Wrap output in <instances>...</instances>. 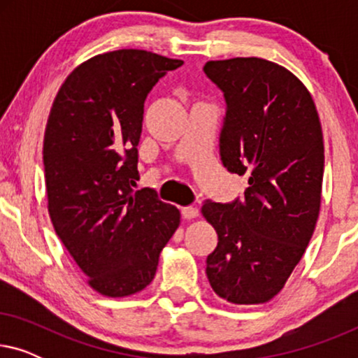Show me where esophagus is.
<instances>
[{
  "mask_svg": "<svg viewBox=\"0 0 358 358\" xmlns=\"http://www.w3.org/2000/svg\"><path fill=\"white\" fill-rule=\"evenodd\" d=\"M180 212H182V217L185 220H194V218L199 217V208L197 207H184L182 210H180Z\"/></svg>",
  "mask_w": 358,
  "mask_h": 358,
  "instance_id": "obj_1",
  "label": "esophagus"
}]
</instances>
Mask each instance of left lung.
I'll use <instances>...</instances> for the list:
<instances>
[{"label": "left lung", "instance_id": "obj_1", "mask_svg": "<svg viewBox=\"0 0 358 358\" xmlns=\"http://www.w3.org/2000/svg\"><path fill=\"white\" fill-rule=\"evenodd\" d=\"M203 71L227 102L222 163L249 176L243 199L203 203L218 234L207 277L227 301L259 305L282 290L315 231L324 173L321 122L310 91L277 63L239 57L207 62Z\"/></svg>", "mask_w": 358, "mask_h": 358}]
</instances>
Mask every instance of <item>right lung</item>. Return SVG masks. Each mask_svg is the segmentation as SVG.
<instances>
[{
    "label": "right lung",
    "instance_id": "obj_1",
    "mask_svg": "<svg viewBox=\"0 0 358 358\" xmlns=\"http://www.w3.org/2000/svg\"><path fill=\"white\" fill-rule=\"evenodd\" d=\"M182 63L135 48L102 53L73 70L53 101L43 136L48 213L101 295L150 285L180 223L153 189L131 187L146 96Z\"/></svg>",
    "mask_w": 358,
    "mask_h": 358
}]
</instances>
